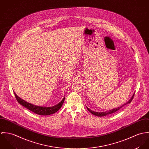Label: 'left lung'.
Here are the masks:
<instances>
[{"mask_svg": "<svg viewBox=\"0 0 149 149\" xmlns=\"http://www.w3.org/2000/svg\"><path fill=\"white\" fill-rule=\"evenodd\" d=\"M134 95H135V93L133 94V95L132 96V97H131V99L128 101L126 103H125V104H123V105H122V106H121L119 107L115 108L109 110V111H107L106 112H95V111H93L92 110L90 109H89V108H88L87 107H86V108H87V109H88V111H89L91 113H92V114H93V115H96V116H106L107 115H109V114H111V113H114V112H116L117 111L119 110L122 107H124L125 106L127 105V104L130 103L131 102V101L132 100V99H133V97H134Z\"/></svg>", "mask_w": 149, "mask_h": 149, "instance_id": "left-lung-1", "label": "left lung"}]
</instances>
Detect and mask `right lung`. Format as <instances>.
<instances>
[{
  "mask_svg": "<svg viewBox=\"0 0 149 149\" xmlns=\"http://www.w3.org/2000/svg\"><path fill=\"white\" fill-rule=\"evenodd\" d=\"M15 98L18 102L21 104L22 106L24 107L27 109H29L30 111L34 112L35 113H37L38 115H49L53 114L57 111H58L63 106V103H64L65 97L63 98V99L57 105L54 106L50 107H41L33 105L31 103H27L25 100L22 99L19 97H18L16 93L14 92Z\"/></svg>",
  "mask_w": 149,
  "mask_h": 149,
  "instance_id": "add662e5",
  "label": "right lung"
}]
</instances>
